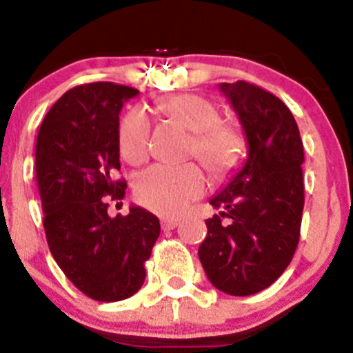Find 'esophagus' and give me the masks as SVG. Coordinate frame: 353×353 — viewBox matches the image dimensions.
Masks as SVG:
<instances>
[{
    "instance_id": "esophagus-1",
    "label": "esophagus",
    "mask_w": 353,
    "mask_h": 353,
    "mask_svg": "<svg viewBox=\"0 0 353 353\" xmlns=\"http://www.w3.org/2000/svg\"><path fill=\"white\" fill-rule=\"evenodd\" d=\"M160 223H162L163 230H172L174 227H177V219H170V216H162L160 219Z\"/></svg>"
}]
</instances>
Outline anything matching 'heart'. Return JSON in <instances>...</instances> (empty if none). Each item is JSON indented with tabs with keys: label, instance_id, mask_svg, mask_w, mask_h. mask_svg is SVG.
Returning <instances> with one entry per match:
<instances>
[{
	"label": "heart",
	"instance_id": "heart-1",
	"mask_svg": "<svg viewBox=\"0 0 353 353\" xmlns=\"http://www.w3.org/2000/svg\"><path fill=\"white\" fill-rule=\"evenodd\" d=\"M157 109L169 119L191 131L190 154L194 155L213 176L229 172L239 160L244 138L239 128L220 119L219 108L196 94H177L157 102ZM150 121L141 109L124 116L119 128V150L130 163L147 159ZM205 177L194 163L170 167L154 165L134 181V194L141 205L159 213L176 215L191 199L201 196Z\"/></svg>",
	"mask_w": 353,
	"mask_h": 353
}]
</instances>
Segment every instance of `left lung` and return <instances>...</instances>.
Listing matches in <instances>:
<instances>
[{"mask_svg": "<svg viewBox=\"0 0 353 353\" xmlns=\"http://www.w3.org/2000/svg\"><path fill=\"white\" fill-rule=\"evenodd\" d=\"M220 90L243 124L248 159L210 199L222 212L206 220L198 256L213 287L243 297L272 285L294 258L304 210V147L290 109L272 92L244 80L220 83Z\"/></svg>", "mask_w": 353, "mask_h": 353, "instance_id": "8db88e82", "label": "left lung"}]
</instances>
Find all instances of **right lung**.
Segmentation results:
<instances>
[{
    "instance_id": "right-lung-1",
    "label": "right lung",
    "mask_w": 353,
    "mask_h": 353,
    "mask_svg": "<svg viewBox=\"0 0 353 353\" xmlns=\"http://www.w3.org/2000/svg\"><path fill=\"white\" fill-rule=\"evenodd\" d=\"M137 88L112 81L78 85L42 121L35 179L46 239L70 282L94 301L131 297L145 282V261L160 236L154 213L131 206L110 219L109 201L124 198L119 112Z\"/></svg>"
}]
</instances>
